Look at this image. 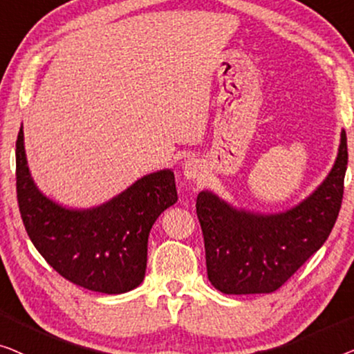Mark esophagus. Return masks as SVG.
<instances>
[{"label": "esophagus", "instance_id": "obj_1", "mask_svg": "<svg viewBox=\"0 0 354 354\" xmlns=\"http://www.w3.org/2000/svg\"><path fill=\"white\" fill-rule=\"evenodd\" d=\"M183 173L187 179H196L202 175V163L197 158L189 157L187 160L183 163Z\"/></svg>", "mask_w": 354, "mask_h": 354}]
</instances>
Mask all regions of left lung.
Masks as SVG:
<instances>
[{"label": "left lung", "mask_w": 354, "mask_h": 354, "mask_svg": "<svg viewBox=\"0 0 354 354\" xmlns=\"http://www.w3.org/2000/svg\"><path fill=\"white\" fill-rule=\"evenodd\" d=\"M348 165L346 133L324 181L290 210L253 213L210 191L197 196V218L205 242L207 274L227 295L271 293L286 283L327 241L343 198Z\"/></svg>", "instance_id": "1"}]
</instances>
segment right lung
<instances>
[{
  "label": "right lung",
  "instance_id": "add662e5",
  "mask_svg": "<svg viewBox=\"0 0 354 354\" xmlns=\"http://www.w3.org/2000/svg\"><path fill=\"white\" fill-rule=\"evenodd\" d=\"M19 210L30 241L59 274L93 292L125 293L142 282L147 239L160 213L178 201L175 175L142 176L99 207L75 210L44 196L30 175L24 129L16 142Z\"/></svg>",
  "mask_w": 354,
  "mask_h": 354
}]
</instances>
